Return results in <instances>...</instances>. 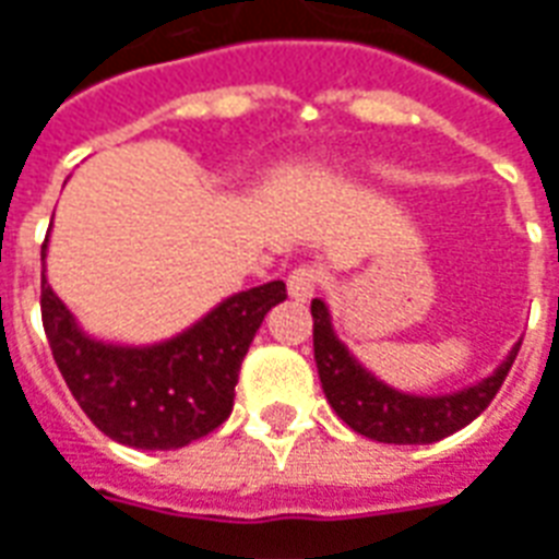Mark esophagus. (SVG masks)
Wrapping results in <instances>:
<instances>
[{
	"instance_id": "34e87169",
	"label": "esophagus",
	"mask_w": 559,
	"mask_h": 559,
	"mask_svg": "<svg viewBox=\"0 0 559 559\" xmlns=\"http://www.w3.org/2000/svg\"><path fill=\"white\" fill-rule=\"evenodd\" d=\"M320 281H323V272L317 266H296L287 275V290H290L293 299H311L320 287Z\"/></svg>"
}]
</instances>
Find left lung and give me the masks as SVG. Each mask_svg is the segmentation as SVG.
<instances>
[{"instance_id":"left-lung-1","label":"left lung","mask_w":559,"mask_h":559,"mask_svg":"<svg viewBox=\"0 0 559 559\" xmlns=\"http://www.w3.org/2000/svg\"><path fill=\"white\" fill-rule=\"evenodd\" d=\"M311 317H314V362L326 401L353 431L371 437L377 443H437L449 433L461 431L491 404L521 350V344H515L509 359L476 386L455 395L421 399L389 389L386 383L368 374L335 338L326 305L320 299L311 302Z\"/></svg>"}]
</instances>
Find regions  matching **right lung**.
<instances>
[{
	"instance_id": "obj_1",
	"label": "right lung",
	"mask_w": 559,
	"mask_h": 559,
	"mask_svg": "<svg viewBox=\"0 0 559 559\" xmlns=\"http://www.w3.org/2000/svg\"><path fill=\"white\" fill-rule=\"evenodd\" d=\"M44 251L47 239L41 260ZM284 299V281H269L224 299L164 344L116 347L80 332L41 272L44 332L71 395L98 431L134 449H182L227 421L245 353Z\"/></svg>"
}]
</instances>
